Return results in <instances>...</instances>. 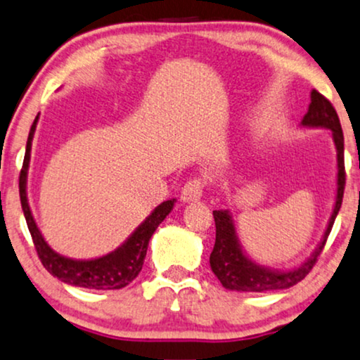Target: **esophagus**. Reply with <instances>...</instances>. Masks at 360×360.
<instances>
[{
	"label": "esophagus",
	"mask_w": 360,
	"mask_h": 360,
	"mask_svg": "<svg viewBox=\"0 0 360 360\" xmlns=\"http://www.w3.org/2000/svg\"><path fill=\"white\" fill-rule=\"evenodd\" d=\"M205 180L200 179V176H193V179H188L187 184L181 188V200L184 202H193L198 200L202 197L203 188H205Z\"/></svg>",
	"instance_id": "obj_1"
}]
</instances>
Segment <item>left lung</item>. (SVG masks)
Instances as JSON below:
<instances>
[{
	"label": "left lung",
	"mask_w": 360,
	"mask_h": 360,
	"mask_svg": "<svg viewBox=\"0 0 360 360\" xmlns=\"http://www.w3.org/2000/svg\"><path fill=\"white\" fill-rule=\"evenodd\" d=\"M302 125L329 128V130H332V136H334L337 148V167H339V173H337V198L334 212H332V217L329 220V225H327L326 233H323L322 242L319 243V247L316 248L312 257L305 264L300 265L299 269L290 270V272H275V270L262 269L260 265L248 260L245 254L242 252L229 212L214 210L217 232L214 250L210 254V267L225 288L240 292H267L282 290V288L295 285V283H299L302 278H305V275L312 270L314 265L317 264L319 255L322 254L323 247H326L332 225H334L335 217L339 214L340 205H342L345 188L344 133L334 105L317 90H312V93H310L309 112L305 113Z\"/></svg>",
	"instance_id": "left-lung-1"
}]
</instances>
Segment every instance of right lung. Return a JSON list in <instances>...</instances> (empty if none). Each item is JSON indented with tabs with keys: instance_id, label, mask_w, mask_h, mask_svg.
<instances>
[{
	"instance_id": "obj_1",
	"label": "right lung",
	"mask_w": 360,
	"mask_h": 360,
	"mask_svg": "<svg viewBox=\"0 0 360 360\" xmlns=\"http://www.w3.org/2000/svg\"><path fill=\"white\" fill-rule=\"evenodd\" d=\"M34 128H37V120L31 125L28 141H26V152L23 167L20 172V200L21 208L28 224L31 238H33L37 254L41 260L43 267L50 272L53 277H58L61 282L72 283L77 287L96 288V290H115V288H123L128 285L143 267V260L146 255V248L152 235L163 219L170 214L175 200H167L155 208L152 215L146 219L139 229L122 247L112 252V254L100 257L95 260H72L61 257L53 252L50 245L44 242L39 230L34 224L33 215H31L28 198H26V172H28L31 140H33Z\"/></svg>"
}]
</instances>
